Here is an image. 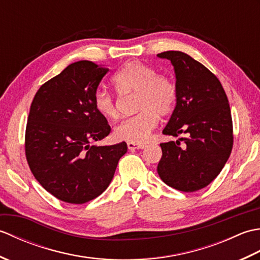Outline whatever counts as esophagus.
I'll return each mask as SVG.
<instances>
[{"label": "esophagus", "instance_id": "obj_1", "mask_svg": "<svg viewBox=\"0 0 260 260\" xmlns=\"http://www.w3.org/2000/svg\"><path fill=\"white\" fill-rule=\"evenodd\" d=\"M127 147L131 151H135V150H142L144 148L145 145L144 144H139V143H127Z\"/></svg>", "mask_w": 260, "mask_h": 260}]
</instances>
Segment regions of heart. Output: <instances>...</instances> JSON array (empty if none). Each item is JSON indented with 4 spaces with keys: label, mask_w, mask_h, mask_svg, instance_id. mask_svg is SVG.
Instances as JSON below:
<instances>
[{
    "label": "heart",
    "mask_w": 260,
    "mask_h": 260,
    "mask_svg": "<svg viewBox=\"0 0 260 260\" xmlns=\"http://www.w3.org/2000/svg\"><path fill=\"white\" fill-rule=\"evenodd\" d=\"M119 95L136 92L135 108L139 114L123 119L115 127L114 136L128 143H144L157 125V116H167L174 108L178 88L168 76L137 60L124 63L112 78ZM93 107L104 118L117 117V108L110 92L98 89L93 95Z\"/></svg>",
    "instance_id": "heart-1"
}]
</instances>
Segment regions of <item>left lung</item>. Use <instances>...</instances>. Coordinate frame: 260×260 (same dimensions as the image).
Returning <instances> with one entry per match:
<instances>
[{"label":"left lung","mask_w":260,"mask_h":260,"mask_svg":"<svg viewBox=\"0 0 260 260\" xmlns=\"http://www.w3.org/2000/svg\"><path fill=\"white\" fill-rule=\"evenodd\" d=\"M172 62L178 98L163 134L179 141L161 143L157 173L165 184L183 192L209 185L221 172L234 145L233 118L221 82L189 54L165 51Z\"/></svg>","instance_id":"obj_1"}]
</instances>
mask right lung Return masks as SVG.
<instances>
[{
  "label": "right lung",
  "instance_id": "right-lung-1",
  "mask_svg": "<svg viewBox=\"0 0 260 260\" xmlns=\"http://www.w3.org/2000/svg\"><path fill=\"white\" fill-rule=\"evenodd\" d=\"M108 68L81 60L45 82L36 93L25 128V156L32 174L59 200L82 204L101 196L113 180L125 142L90 145L110 133L93 107Z\"/></svg>",
  "mask_w": 260,
  "mask_h": 260
}]
</instances>
